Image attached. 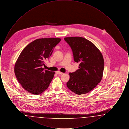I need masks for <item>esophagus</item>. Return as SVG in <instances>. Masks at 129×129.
<instances>
[{
  "label": "esophagus",
  "mask_w": 129,
  "mask_h": 129,
  "mask_svg": "<svg viewBox=\"0 0 129 129\" xmlns=\"http://www.w3.org/2000/svg\"><path fill=\"white\" fill-rule=\"evenodd\" d=\"M56 74H63V73H62L61 72H60V71H56Z\"/></svg>",
  "instance_id": "esophagus-1"
}]
</instances>
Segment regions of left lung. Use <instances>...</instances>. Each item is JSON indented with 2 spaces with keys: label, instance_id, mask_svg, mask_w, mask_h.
Segmentation results:
<instances>
[{
  "label": "left lung",
  "instance_id": "obj_1",
  "mask_svg": "<svg viewBox=\"0 0 129 129\" xmlns=\"http://www.w3.org/2000/svg\"><path fill=\"white\" fill-rule=\"evenodd\" d=\"M64 40L73 50L74 61L80 63L78 70L69 73L67 86L76 94H86L102 80L104 70L103 56L92 42L84 38L66 37Z\"/></svg>",
  "mask_w": 129,
  "mask_h": 129
}]
</instances>
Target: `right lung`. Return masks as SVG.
<instances>
[{"label": "right lung", "instance_id": "add662e5", "mask_svg": "<svg viewBox=\"0 0 129 129\" xmlns=\"http://www.w3.org/2000/svg\"><path fill=\"white\" fill-rule=\"evenodd\" d=\"M60 41L61 39L55 38L38 39L21 52L15 64L14 73L27 92L39 95L48 87L55 72L44 70L42 67Z\"/></svg>", "mask_w": 129, "mask_h": 129}]
</instances>
